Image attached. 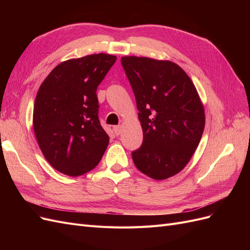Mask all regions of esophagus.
Here are the masks:
<instances>
[{"instance_id": "esophagus-1", "label": "esophagus", "mask_w": 250, "mask_h": 250, "mask_svg": "<svg viewBox=\"0 0 250 250\" xmlns=\"http://www.w3.org/2000/svg\"><path fill=\"white\" fill-rule=\"evenodd\" d=\"M113 131H115V134L118 137V135H120L121 132H122V126H121V125L115 126V127H113Z\"/></svg>"}]
</instances>
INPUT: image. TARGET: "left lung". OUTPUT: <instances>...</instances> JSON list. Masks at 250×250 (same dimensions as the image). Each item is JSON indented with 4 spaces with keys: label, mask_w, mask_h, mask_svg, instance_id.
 <instances>
[{
    "label": "left lung",
    "mask_w": 250,
    "mask_h": 250,
    "mask_svg": "<svg viewBox=\"0 0 250 250\" xmlns=\"http://www.w3.org/2000/svg\"><path fill=\"white\" fill-rule=\"evenodd\" d=\"M121 63L143 128L133 163L151 178H169L186 167L202 137L206 116L197 90L186 72L168 60L125 56Z\"/></svg>",
    "instance_id": "8db88e82"
}]
</instances>
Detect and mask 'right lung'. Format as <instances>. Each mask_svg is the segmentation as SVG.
I'll use <instances>...</instances> for the list:
<instances>
[{"label": "right lung", "mask_w": 250, "mask_h": 250, "mask_svg": "<svg viewBox=\"0 0 250 250\" xmlns=\"http://www.w3.org/2000/svg\"><path fill=\"white\" fill-rule=\"evenodd\" d=\"M116 60L103 53L66 60L37 92L33 109L37 143L52 167L65 175L93 170L108 146L96 92Z\"/></svg>", "instance_id": "add662e5"}]
</instances>
